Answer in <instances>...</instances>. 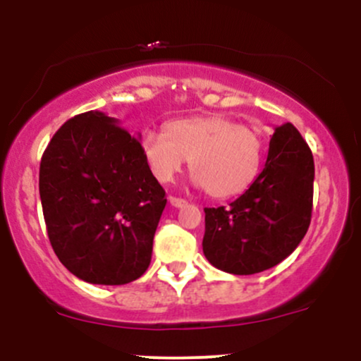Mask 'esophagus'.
Wrapping results in <instances>:
<instances>
[{"mask_svg":"<svg viewBox=\"0 0 361 361\" xmlns=\"http://www.w3.org/2000/svg\"><path fill=\"white\" fill-rule=\"evenodd\" d=\"M169 204L173 207H185L188 202L185 200V198H180V197H169Z\"/></svg>","mask_w":361,"mask_h":361,"instance_id":"1","label":"esophagus"}]
</instances>
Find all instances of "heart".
Instances as JSON below:
<instances>
[{
	"instance_id": "1",
	"label": "heart",
	"mask_w": 361,
	"mask_h": 361,
	"mask_svg": "<svg viewBox=\"0 0 361 361\" xmlns=\"http://www.w3.org/2000/svg\"><path fill=\"white\" fill-rule=\"evenodd\" d=\"M140 151L152 176L169 183L181 173L186 159L193 180L214 198L246 192L258 176L263 140L246 126L222 115L171 120L163 132L146 130Z\"/></svg>"
}]
</instances>
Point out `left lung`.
Here are the masks:
<instances>
[{
    "instance_id": "obj_1",
    "label": "left lung",
    "mask_w": 361,
    "mask_h": 361,
    "mask_svg": "<svg viewBox=\"0 0 361 361\" xmlns=\"http://www.w3.org/2000/svg\"><path fill=\"white\" fill-rule=\"evenodd\" d=\"M314 157L292 123L275 128L263 171L229 207L205 209L204 255L219 270L255 275L299 246L312 217Z\"/></svg>"
}]
</instances>
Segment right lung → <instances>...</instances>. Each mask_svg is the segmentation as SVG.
Masks as SVG:
<instances>
[{"instance_id":"add662e5","label":"right lung","mask_w":361,"mask_h":361,"mask_svg":"<svg viewBox=\"0 0 361 361\" xmlns=\"http://www.w3.org/2000/svg\"><path fill=\"white\" fill-rule=\"evenodd\" d=\"M39 190L49 241L73 275L97 285L144 275L166 192L117 118H69L44 151Z\"/></svg>"}]
</instances>
